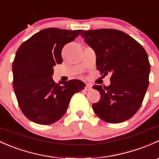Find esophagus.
I'll list each match as a JSON object with an SVG mask.
<instances>
[{
	"label": "esophagus",
	"mask_w": 159,
	"mask_h": 159,
	"mask_svg": "<svg viewBox=\"0 0 159 159\" xmlns=\"http://www.w3.org/2000/svg\"><path fill=\"white\" fill-rule=\"evenodd\" d=\"M84 89L86 90V91H90V90H91V85L89 84H87L86 86H85Z\"/></svg>",
	"instance_id": "obj_1"
}]
</instances>
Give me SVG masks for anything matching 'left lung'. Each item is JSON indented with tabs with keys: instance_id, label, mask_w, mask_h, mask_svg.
<instances>
[{
	"instance_id": "left-lung-1",
	"label": "left lung",
	"mask_w": 159,
	"mask_h": 159,
	"mask_svg": "<svg viewBox=\"0 0 159 159\" xmlns=\"http://www.w3.org/2000/svg\"><path fill=\"white\" fill-rule=\"evenodd\" d=\"M81 37L96 53L97 69L111 73L109 86L93 85L101 99L93 103L103 121L120 123L133 116L148 87L150 64L144 48L124 32L113 29L82 30Z\"/></svg>"
}]
</instances>
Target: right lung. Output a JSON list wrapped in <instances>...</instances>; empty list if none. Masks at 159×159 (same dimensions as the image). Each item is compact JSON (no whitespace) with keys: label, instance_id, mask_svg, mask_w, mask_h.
<instances>
[{"label":"right lung","instance_id":"obj_1","mask_svg":"<svg viewBox=\"0 0 159 159\" xmlns=\"http://www.w3.org/2000/svg\"><path fill=\"white\" fill-rule=\"evenodd\" d=\"M47 28L35 33L17 49L13 60V88L20 108L26 118L41 125H49L66 113L71 97L84 90L80 80L53 81V66L62 63L61 50L81 33Z\"/></svg>","mask_w":159,"mask_h":159}]
</instances>
